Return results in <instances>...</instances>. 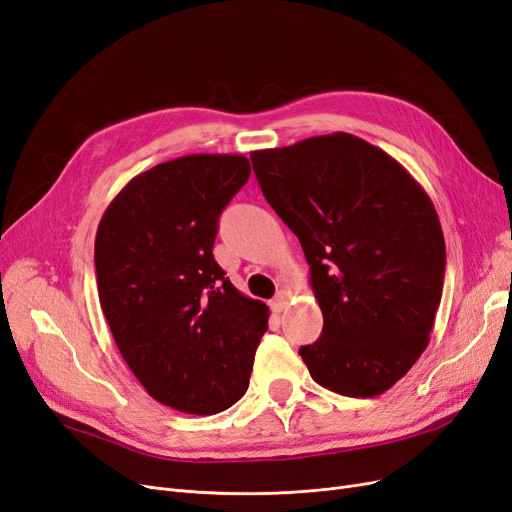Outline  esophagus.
<instances>
[{"instance_id":"34e87169","label":"esophagus","mask_w":512,"mask_h":512,"mask_svg":"<svg viewBox=\"0 0 512 512\" xmlns=\"http://www.w3.org/2000/svg\"><path fill=\"white\" fill-rule=\"evenodd\" d=\"M288 301H290V294H288L286 290H279V292L275 294L273 301H271V309H273L275 313H281V311H284V309L288 307Z\"/></svg>"}]
</instances>
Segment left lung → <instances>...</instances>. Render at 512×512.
<instances>
[{"instance_id":"left-lung-1","label":"left lung","mask_w":512,"mask_h":512,"mask_svg":"<svg viewBox=\"0 0 512 512\" xmlns=\"http://www.w3.org/2000/svg\"><path fill=\"white\" fill-rule=\"evenodd\" d=\"M264 199L303 245L322 337L315 383L373 398L424 354L445 279L436 209L390 154L349 133L250 154Z\"/></svg>"}]
</instances>
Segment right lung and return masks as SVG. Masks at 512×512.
<instances>
[{
	"label": "right lung",
	"mask_w": 512,
	"mask_h": 512,
	"mask_svg": "<svg viewBox=\"0 0 512 512\" xmlns=\"http://www.w3.org/2000/svg\"><path fill=\"white\" fill-rule=\"evenodd\" d=\"M241 154H188L139 173L95 237L99 303L146 392L190 415L220 413L250 385L269 307L214 260L218 218L250 178Z\"/></svg>",
	"instance_id": "add662e5"
}]
</instances>
